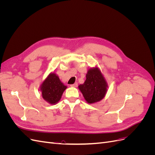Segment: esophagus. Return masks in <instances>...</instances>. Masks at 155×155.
<instances>
[{"label": "esophagus", "instance_id": "1", "mask_svg": "<svg viewBox=\"0 0 155 155\" xmlns=\"http://www.w3.org/2000/svg\"><path fill=\"white\" fill-rule=\"evenodd\" d=\"M70 87H78V83H75L72 85H70Z\"/></svg>", "mask_w": 155, "mask_h": 155}]
</instances>
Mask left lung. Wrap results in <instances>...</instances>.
<instances>
[{"instance_id": "obj_1", "label": "left lung", "mask_w": 155, "mask_h": 155, "mask_svg": "<svg viewBox=\"0 0 155 155\" xmlns=\"http://www.w3.org/2000/svg\"><path fill=\"white\" fill-rule=\"evenodd\" d=\"M108 87V83L100 69L96 66L88 70L86 80L84 83L79 85L78 88L88 104H92L104 99Z\"/></svg>"}]
</instances>
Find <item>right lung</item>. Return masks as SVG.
<instances>
[{"instance_id": "add662e5", "label": "right lung", "mask_w": 155, "mask_h": 155, "mask_svg": "<svg viewBox=\"0 0 155 155\" xmlns=\"http://www.w3.org/2000/svg\"><path fill=\"white\" fill-rule=\"evenodd\" d=\"M67 87L61 81L55 72H51L42 82L39 91L43 99L50 105L58 104Z\"/></svg>"}]
</instances>
